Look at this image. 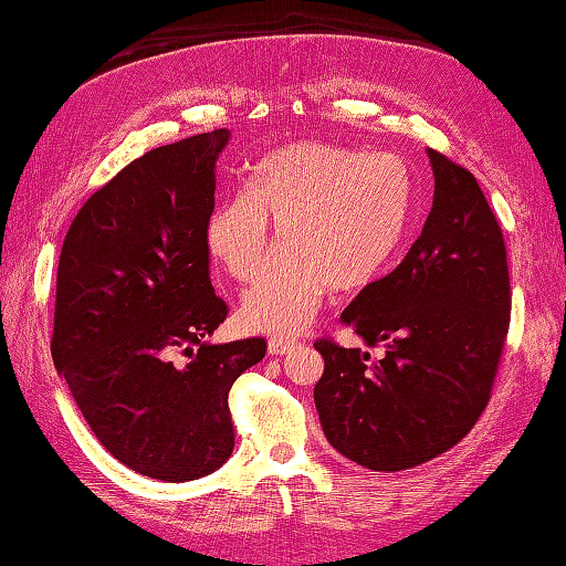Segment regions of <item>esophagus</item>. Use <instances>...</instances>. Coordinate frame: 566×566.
<instances>
[{"instance_id": "esophagus-1", "label": "esophagus", "mask_w": 566, "mask_h": 566, "mask_svg": "<svg viewBox=\"0 0 566 566\" xmlns=\"http://www.w3.org/2000/svg\"><path fill=\"white\" fill-rule=\"evenodd\" d=\"M295 349V342L293 339H283V337H271L269 339V354L271 356H281Z\"/></svg>"}]
</instances>
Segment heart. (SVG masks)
<instances>
[{
    "mask_svg": "<svg viewBox=\"0 0 566 566\" xmlns=\"http://www.w3.org/2000/svg\"><path fill=\"white\" fill-rule=\"evenodd\" d=\"M410 219L406 160L295 142L261 160L249 190L214 207L205 244L232 279L251 281L273 253L271 222L279 227L285 251L241 297L239 325L285 337L315 317L327 287L349 293L378 279Z\"/></svg>",
    "mask_w": 566,
    "mask_h": 566,
    "instance_id": "1",
    "label": "heart"
}]
</instances>
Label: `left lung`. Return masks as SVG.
Returning <instances> with one entry per match:
<instances>
[{
  "label": "left lung",
  "instance_id": "obj_1",
  "mask_svg": "<svg viewBox=\"0 0 566 566\" xmlns=\"http://www.w3.org/2000/svg\"><path fill=\"white\" fill-rule=\"evenodd\" d=\"M432 210L408 256L368 283L342 325L386 356L319 339L315 408L327 442L374 471L447 452L489 402L511 322L501 227L467 168L428 148Z\"/></svg>",
  "mask_w": 566,
  "mask_h": 566
}]
</instances>
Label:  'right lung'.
I'll list each match as a JSON object with an SVG mask.
<instances>
[{
  "instance_id": "obj_1",
  "label": "right lung",
  "mask_w": 566,
  "mask_h": 566,
  "mask_svg": "<svg viewBox=\"0 0 566 566\" xmlns=\"http://www.w3.org/2000/svg\"><path fill=\"white\" fill-rule=\"evenodd\" d=\"M229 129L154 148L67 229L51 354L90 430L136 474L192 481L232 457L227 396L266 356L261 337L205 342L227 319L205 227Z\"/></svg>"
}]
</instances>
